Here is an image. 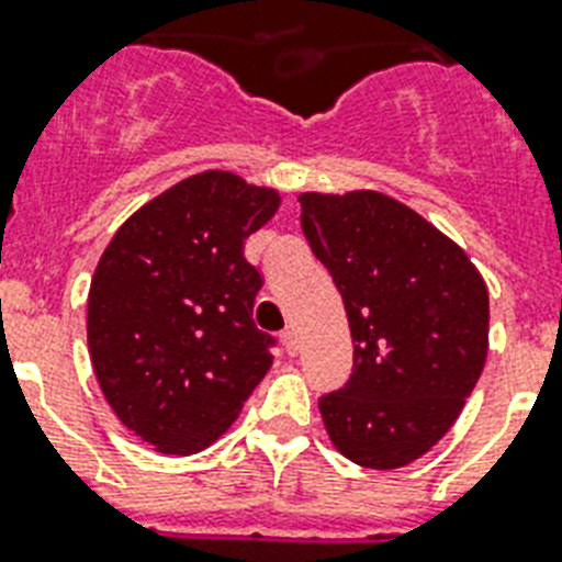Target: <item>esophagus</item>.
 Segmentation results:
<instances>
[{
	"label": "esophagus",
	"mask_w": 562,
	"mask_h": 562,
	"mask_svg": "<svg viewBox=\"0 0 562 562\" xmlns=\"http://www.w3.org/2000/svg\"><path fill=\"white\" fill-rule=\"evenodd\" d=\"M280 340H282V349H285V352L296 355V349H300V340H296L294 328H285V331L280 335Z\"/></svg>",
	"instance_id": "esophagus-1"
}]
</instances>
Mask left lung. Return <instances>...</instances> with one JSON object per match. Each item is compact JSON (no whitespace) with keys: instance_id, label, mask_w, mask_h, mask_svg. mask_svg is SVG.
<instances>
[{"instance_id":"8db88e82","label":"left lung","mask_w":562,"mask_h":562,"mask_svg":"<svg viewBox=\"0 0 562 562\" xmlns=\"http://www.w3.org/2000/svg\"><path fill=\"white\" fill-rule=\"evenodd\" d=\"M300 225L352 328V375L321 398L331 445L372 471L445 436L487 358V289L456 241L384 193H303Z\"/></svg>"}]
</instances>
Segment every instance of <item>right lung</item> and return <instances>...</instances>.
Returning a JSON list of instances; mask_svg holds the SVG:
<instances>
[{
	"label": "right lung",
	"instance_id": "1",
	"mask_svg": "<svg viewBox=\"0 0 562 562\" xmlns=\"http://www.w3.org/2000/svg\"><path fill=\"white\" fill-rule=\"evenodd\" d=\"M277 207V190L199 172L132 213L94 268L91 367L117 418L161 453L213 445L271 369L245 239Z\"/></svg>",
	"mask_w": 562,
	"mask_h": 562
}]
</instances>
